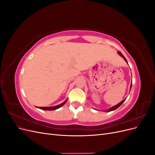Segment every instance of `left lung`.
<instances>
[{
	"instance_id": "1",
	"label": "left lung",
	"mask_w": 155,
	"mask_h": 155,
	"mask_svg": "<svg viewBox=\"0 0 155 155\" xmlns=\"http://www.w3.org/2000/svg\"><path fill=\"white\" fill-rule=\"evenodd\" d=\"M118 54H119L120 55H121V57H122V58L124 59V60L125 61H126L127 63V59H125V58L124 56L123 55V54H121V53L120 52V51H118ZM131 87H132V84H131V85H130V89H131ZM125 100H124L123 101H121L120 103H119V104H117L116 105H115V106H113V107H112L111 108H110V109H109V110H106L105 112H110V111H112V110H116V109H118V107H119L120 105H121V104H122L125 101Z\"/></svg>"
}]
</instances>
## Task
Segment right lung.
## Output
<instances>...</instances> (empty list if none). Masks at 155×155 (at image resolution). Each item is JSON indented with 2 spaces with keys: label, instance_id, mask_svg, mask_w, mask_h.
<instances>
[{
  "label": "right lung",
  "instance_id": "right-lung-1",
  "mask_svg": "<svg viewBox=\"0 0 155 155\" xmlns=\"http://www.w3.org/2000/svg\"><path fill=\"white\" fill-rule=\"evenodd\" d=\"M67 101V100H65L63 103L62 104H61L58 105H56V106H54V107H38L37 108H39L40 109L42 110H56L59 109L61 107H62L63 105H64L65 104H66V102Z\"/></svg>",
  "mask_w": 155,
  "mask_h": 155
}]
</instances>
